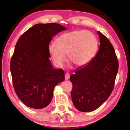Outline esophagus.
<instances>
[{
    "mask_svg": "<svg viewBox=\"0 0 130 130\" xmlns=\"http://www.w3.org/2000/svg\"><path fill=\"white\" fill-rule=\"evenodd\" d=\"M69 77H70V75H69V74L67 73V74H65V80H68L69 78Z\"/></svg>",
    "mask_w": 130,
    "mask_h": 130,
    "instance_id": "34e87169",
    "label": "esophagus"
}]
</instances>
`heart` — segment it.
Segmentation results:
<instances>
[{
	"label": "heart",
	"instance_id": "heart-1",
	"mask_svg": "<svg viewBox=\"0 0 130 130\" xmlns=\"http://www.w3.org/2000/svg\"><path fill=\"white\" fill-rule=\"evenodd\" d=\"M98 48L96 36L89 31H74L59 36L56 44L49 46V52L56 66H63L68 56L69 62L76 67L87 65L95 56Z\"/></svg>",
	"mask_w": 130,
	"mask_h": 130
}]
</instances>
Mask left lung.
<instances>
[{
    "instance_id": "obj_1",
    "label": "left lung",
    "mask_w": 130,
    "mask_h": 130,
    "mask_svg": "<svg viewBox=\"0 0 130 130\" xmlns=\"http://www.w3.org/2000/svg\"><path fill=\"white\" fill-rule=\"evenodd\" d=\"M98 33L100 45L96 55L70 76L73 103L81 112L93 111L108 99L118 71L119 63L112 44L100 31Z\"/></svg>"
}]
</instances>
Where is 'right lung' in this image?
<instances>
[{"label": "right lung", "mask_w": 130, "mask_h": 130, "mask_svg": "<svg viewBox=\"0 0 130 130\" xmlns=\"http://www.w3.org/2000/svg\"><path fill=\"white\" fill-rule=\"evenodd\" d=\"M65 30L57 23L37 24L22 34L15 44L10 62L13 88L29 107H46L55 87L64 80L63 70L53 68L49 45L53 37Z\"/></svg>", "instance_id": "right-lung-1"}]
</instances>
